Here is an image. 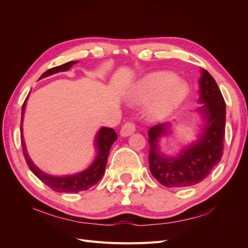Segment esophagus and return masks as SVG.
Returning a JSON list of instances; mask_svg holds the SVG:
<instances>
[{"label": "esophagus", "mask_w": 248, "mask_h": 248, "mask_svg": "<svg viewBox=\"0 0 248 248\" xmlns=\"http://www.w3.org/2000/svg\"><path fill=\"white\" fill-rule=\"evenodd\" d=\"M134 131H136V124L129 120V121H126L123 124L121 131H120V134H121L122 137H129L130 134H132Z\"/></svg>", "instance_id": "obj_1"}]
</instances>
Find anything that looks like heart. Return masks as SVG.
<instances>
[{
  "label": "heart",
  "mask_w": 248,
  "mask_h": 248,
  "mask_svg": "<svg viewBox=\"0 0 248 248\" xmlns=\"http://www.w3.org/2000/svg\"><path fill=\"white\" fill-rule=\"evenodd\" d=\"M175 74L162 72L141 82L140 87V94L145 96L159 94L166 90V93L171 99L180 100L187 93V87L181 80L176 81Z\"/></svg>",
  "instance_id": "heart-1"
}]
</instances>
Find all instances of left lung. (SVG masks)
Listing matches in <instances>:
<instances>
[{
	"label": "left lung",
	"instance_id": "8db88e82",
	"mask_svg": "<svg viewBox=\"0 0 248 248\" xmlns=\"http://www.w3.org/2000/svg\"><path fill=\"white\" fill-rule=\"evenodd\" d=\"M199 80V107L197 115L202 120L197 140L170 156L160 148V140L172 132L169 122L159 123L148 131L150 171L167 187L196 185L209 176L223 153L226 131V102L215 79L207 70H201Z\"/></svg>",
	"mask_w": 248,
	"mask_h": 248
}]
</instances>
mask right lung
Listing matches in <instances>:
<instances>
[{
    "label": "right lung",
    "instance_id": "add662e5",
    "mask_svg": "<svg viewBox=\"0 0 248 248\" xmlns=\"http://www.w3.org/2000/svg\"><path fill=\"white\" fill-rule=\"evenodd\" d=\"M78 62V61H71L63 65L54 67V68H50L44 72L40 77V78L49 77L51 74H55L58 72L69 70L70 67ZM25 108L26 101L22 104L21 108V122L22 117H24ZM117 139V133L112 128H108V127H102V128H100L99 131L97 132L95 140V148L97 151L95 160L87 170L78 172V174H74L70 176H51L43 172L35 166L32 159L29 157V154L27 153V149L25 147L24 140H21V146L25 159L30 170H32V172L37 178L41 180L46 186H48L49 188L57 192H79L91 188L93 185H95L102 178L104 171H106V166L108 162V157L110 147Z\"/></svg>",
    "mask_w": 248,
    "mask_h": 248
}]
</instances>
